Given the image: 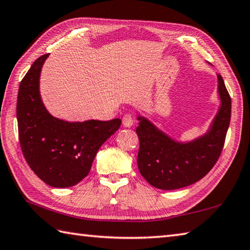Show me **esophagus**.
Segmentation results:
<instances>
[{
  "mask_svg": "<svg viewBox=\"0 0 250 250\" xmlns=\"http://www.w3.org/2000/svg\"><path fill=\"white\" fill-rule=\"evenodd\" d=\"M134 124V120H133V117H132L130 114H125L124 117H122V125L125 128H131L132 125Z\"/></svg>",
  "mask_w": 250,
  "mask_h": 250,
  "instance_id": "34e87169",
  "label": "esophagus"
}]
</instances>
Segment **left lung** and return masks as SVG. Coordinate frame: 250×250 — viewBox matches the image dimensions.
<instances>
[{"mask_svg":"<svg viewBox=\"0 0 250 250\" xmlns=\"http://www.w3.org/2000/svg\"><path fill=\"white\" fill-rule=\"evenodd\" d=\"M218 92L221 106L207 133L188 143L172 140L144 117H138V167L154 188L170 190L188 187L203 179L217 163L231 120V97L220 75Z\"/></svg>","mask_w":250,"mask_h":250,"instance_id":"obj_1","label":"left lung"}]
</instances>
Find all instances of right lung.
I'll use <instances>...</instances> for the list:
<instances>
[{"label": "right lung", "instance_id": "obj_1", "mask_svg": "<svg viewBox=\"0 0 250 250\" xmlns=\"http://www.w3.org/2000/svg\"><path fill=\"white\" fill-rule=\"evenodd\" d=\"M47 56L32 63L19 85V142L29 167L43 182L53 188H70L89 174L97 150L119 129L121 120L69 122L53 117L39 90Z\"/></svg>", "mask_w": 250, "mask_h": 250}]
</instances>
